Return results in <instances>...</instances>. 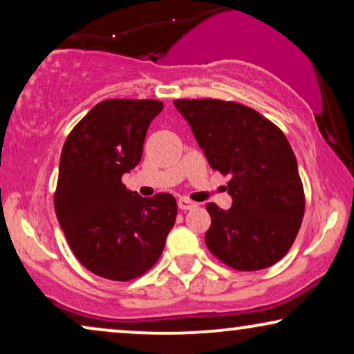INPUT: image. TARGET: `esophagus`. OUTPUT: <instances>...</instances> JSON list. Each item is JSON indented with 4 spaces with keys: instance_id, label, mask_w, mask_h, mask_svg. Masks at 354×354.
Segmentation results:
<instances>
[{
    "instance_id": "1",
    "label": "esophagus",
    "mask_w": 354,
    "mask_h": 354,
    "mask_svg": "<svg viewBox=\"0 0 354 354\" xmlns=\"http://www.w3.org/2000/svg\"><path fill=\"white\" fill-rule=\"evenodd\" d=\"M177 205H178V207H180L182 211H188V209H192V207H195V206H196L195 203L188 200V198H178V200H177Z\"/></svg>"
}]
</instances>
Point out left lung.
I'll return each mask as SVG.
<instances>
[{"mask_svg": "<svg viewBox=\"0 0 354 354\" xmlns=\"http://www.w3.org/2000/svg\"><path fill=\"white\" fill-rule=\"evenodd\" d=\"M209 166L229 176L232 207L207 203V250L251 272L283 258L304 216V188L287 137L258 111L224 100H176Z\"/></svg>", "mask_w": 354, "mask_h": 354, "instance_id": "left-lung-1", "label": "left lung"}]
</instances>
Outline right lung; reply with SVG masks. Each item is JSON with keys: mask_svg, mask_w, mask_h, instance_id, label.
<instances>
[{"mask_svg": "<svg viewBox=\"0 0 354 354\" xmlns=\"http://www.w3.org/2000/svg\"><path fill=\"white\" fill-rule=\"evenodd\" d=\"M158 100L101 101L71 130L61 151L55 211L75 258L90 272L129 282L148 272L176 224L171 193L143 198L122 176L140 162Z\"/></svg>", "mask_w": 354, "mask_h": 354, "instance_id": "right-lung-1", "label": "right lung"}]
</instances>
